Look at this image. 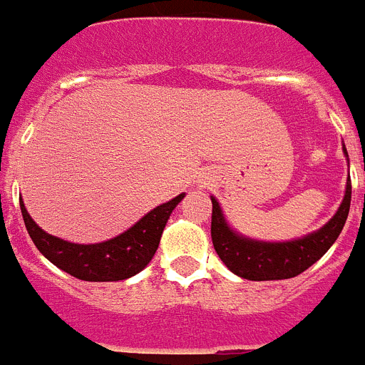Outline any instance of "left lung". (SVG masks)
<instances>
[{
  "mask_svg": "<svg viewBox=\"0 0 365 365\" xmlns=\"http://www.w3.org/2000/svg\"><path fill=\"white\" fill-rule=\"evenodd\" d=\"M344 153L347 155L346 148ZM349 206L351 180L347 179L346 195L340 208L320 230L312 232L302 240L267 243V241L248 240L245 235L235 234L228 227L217 199L212 197V243L222 263L241 278L252 282L294 278L314 265L333 247L346 225Z\"/></svg>",
  "mask_w": 365,
  "mask_h": 365,
  "instance_id": "left-lung-1",
  "label": "left lung"
}]
</instances>
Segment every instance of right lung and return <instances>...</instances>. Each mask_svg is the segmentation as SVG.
Instances as JSON below:
<instances>
[{
    "label": "right lung",
    "instance_id": "add662e5",
    "mask_svg": "<svg viewBox=\"0 0 365 365\" xmlns=\"http://www.w3.org/2000/svg\"><path fill=\"white\" fill-rule=\"evenodd\" d=\"M182 197L185 193H179L172 201L148 212L130 230L96 245L69 243L47 234L32 221L24 201L19 206L32 243L53 265L83 282H120L138 274L150 263L159 248L170 214Z\"/></svg>",
    "mask_w": 365,
    "mask_h": 365
}]
</instances>
